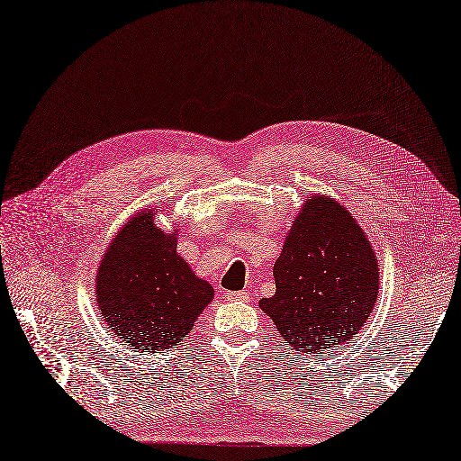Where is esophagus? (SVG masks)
I'll use <instances>...</instances> for the list:
<instances>
[{
    "instance_id": "esophagus-1",
    "label": "esophagus",
    "mask_w": 461,
    "mask_h": 461,
    "mask_svg": "<svg viewBox=\"0 0 461 461\" xmlns=\"http://www.w3.org/2000/svg\"><path fill=\"white\" fill-rule=\"evenodd\" d=\"M226 299L228 301H249V294L245 291H228Z\"/></svg>"
}]
</instances>
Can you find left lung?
Here are the masks:
<instances>
[{"label":"left lung","instance_id":"left-lung-1","mask_svg":"<svg viewBox=\"0 0 461 461\" xmlns=\"http://www.w3.org/2000/svg\"><path fill=\"white\" fill-rule=\"evenodd\" d=\"M276 294L262 299L293 350L323 354L352 339L379 293V262L343 204L323 195L303 203L274 264Z\"/></svg>","mask_w":461,"mask_h":461}]
</instances>
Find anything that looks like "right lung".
I'll return each mask as SVG.
<instances>
[{
    "instance_id": "obj_1",
    "label": "right lung",
    "mask_w": 461,
    "mask_h": 461,
    "mask_svg": "<svg viewBox=\"0 0 461 461\" xmlns=\"http://www.w3.org/2000/svg\"><path fill=\"white\" fill-rule=\"evenodd\" d=\"M157 211L130 218L114 235L95 277L103 318L118 339L141 352L180 345L214 299L209 281L193 274L177 255V231L165 233L155 224Z\"/></svg>"
}]
</instances>
